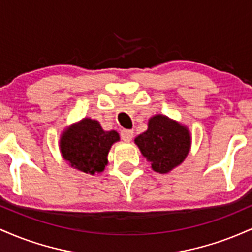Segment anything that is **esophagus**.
<instances>
[{
	"label": "esophagus",
	"instance_id": "1",
	"mask_svg": "<svg viewBox=\"0 0 252 252\" xmlns=\"http://www.w3.org/2000/svg\"><path fill=\"white\" fill-rule=\"evenodd\" d=\"M121 137L124 142H130L134 137V130H122L121 131Z\"/></svg>",
	"mask_w": 252,
	"mask_h": 252
}]
</instances>
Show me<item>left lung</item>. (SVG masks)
<instances>
[{"label":"left lung","mask_w":252,"mask_h":252,"mask_svg":"<svg viewBox=\"0 0 252 252\" xmlns=\"http://www.w3.org/2000/svg\"><path fill=\"white\" fill-rule=\"evenodd\" d=\"M152 169L167 174L184 162L192 144L189 128L166 115H155L148 121V129L135 138Z\"/></svg>","instance_id":"1"}]
</instances>
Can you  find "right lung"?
<instances>
[{
  "label": "right lung",
  "mask_w": 252,
  "mask_h": 252,
  "mask_svg": "<svg viewBox=\"0 0 252 252\" xmlns=\"http://www.w3.org/2000/svg\"><path fill=\"white\" fill-rule=\"evenodd\" d=\"M118 141L120 135L116 130L105 131L98 121L85 117L63 130L59 149L71 167L94 175L103 172L108 164L110 148Z\"/></svg>",
  "instance_id": "obj_1"
}]
</instances>
